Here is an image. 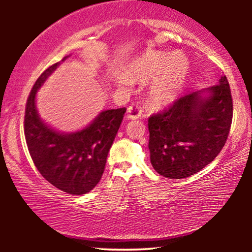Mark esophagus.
Returning a JSON list of instances; mask_svg holds the SVG:
<instances>
[{
	"label": "esophagus",
	"instance_id": "34e87169",
	"mask_svg": "<svg viewBox=\"0 0 252 252\" xmlns=\"http://www.w3.org/2000/svg\"><path fill=\"white\" fill-rule=\"evenodd\" d=\"M142 114V108L139 104L130 105L129 109H127V118L131 119V120H136L141 117Z\"/></svg>",
	"mask_w": 252,
	"mask_h": 252
}]
</instances>
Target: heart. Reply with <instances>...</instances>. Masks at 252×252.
<instances>
[{
	"mask_svg": "<svg viewBox=\"0 0 252 252\" xmlns=\"http://www.w3.org/2000/svg\"><path fill=\"white\" fill-rule=\"evenodd\" d=\"M162 74L161 75L160 73ZM187 73V63L180 57L169 54H155L132 65L126 72L131 81H143L157 77L149 90V100L155 105H164L171 102L180 92ZM123 76L119 78V83H126Z\"/></svg>",
	"mask_w": 252,
	"mask_h": 252,
	"instance_id": "b5f03b06",
	"label": "heart"
}]
</instances>
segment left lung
<instances>
[{"label":"left lung","instance_id":"8db88e82","mask_svg":"<svg viewBox=\"0 0 252 252\" xmlns=\"http://www.w3.org/2000/svg\"><path fill=\"white\" fill-rule=\"evenodd\" d=\"M232 105L223 75L217 85L179 97L152 114L148 120L149 149L156 171L169 179L188 178L215 160L228 139Z\"/></svg>","mask_w":252,"mask_h":252}]
</instances>
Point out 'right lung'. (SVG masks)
Masks as SVG:
<instances>
[{
	"label": "right lung",
	"instance_id": "obj_1",
	"mask_svg": "<svg viewBox=\"0 0 252 252\" xmlns=\"http://www.w3.org/2000/svg\"><path fill=\"white\" fill-rule=\"evenodd\" d=\"M59 65L60 62L49 66L34 83L25 106L24 134L34 165L42 177L66 193L80 195L91 191L101 180L126 109L105 110L90 126L74 133L53 130L40 119L35 95Z\"/></svg>",
	"mask_w": 252,
	"mask_h": 252
}]
</instances>
